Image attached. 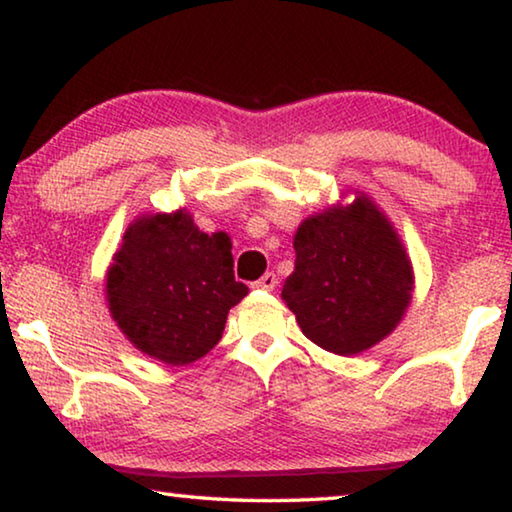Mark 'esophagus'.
Returning a JSON list of instances; mask_svg holds the SVG:
<instances>
[{
    "mask_svg": "<svg viewBox=\"0 0 512 512\" xmlns=\"http://www.w3.org/2000/svg\"><path fill=\"white\" fill-rule=\"evenodd\" d=\"M276 283H279V279H276V274L274 272H267V274H263L261 279H258L256 283H254V288L256 290H274L276 288Z\"/></svg>",
    "mask_w": 512,
    "mask_h": 512,
    "instance_id": "34e87169",
    "label": "esophagus"
}]
</instances>
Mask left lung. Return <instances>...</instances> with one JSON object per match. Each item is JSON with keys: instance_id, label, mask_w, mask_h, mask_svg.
<instances>
[{"instance_id": "left-lung-1", "label": "left lung", "mask_w": 512, "mask_h": 512, "mask_svg": "<svg viewBox=\"0 0 512 512\" xmlns=\"http://www.w3.org/2000/svg\"><path fill=\"white\" fill-rule=\"evenodd\" d=\"M322 208L297 226L295 270L281 299L317 347L338 356L372 349L404 320L415 272L404 240L363 190Z\"/></svg>"}]
</instances>
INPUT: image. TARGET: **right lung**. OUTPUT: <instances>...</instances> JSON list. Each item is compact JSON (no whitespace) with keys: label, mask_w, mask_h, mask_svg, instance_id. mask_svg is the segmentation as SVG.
Instances as JSON below:
<instances>
[{"label":"right lung","mask_w":512,"mask_h":512,"mask_svg":"<svg viewBox=\"0 0 512 512\" xmlns=\"http://www.w3.org/2000/svg\"><path fill=\"white\" fill-rule=\"evenodd\" d=\"M229 233H204L186 206L140 213L104 276L106 306L140 354L183 367L222 338L226 315L249 288L233 276Z\"/></svg>","instance_id":"add662e5"}]
</instances>
